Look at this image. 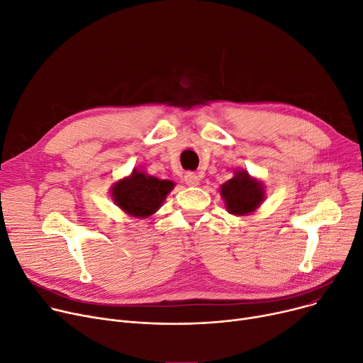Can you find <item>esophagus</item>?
I'll return each mask as SVG.
<instances>
[{"label":"esophagus","mask_w":363,"mask_h":363,"mask_svg":"<svg viewBox=\"0 0 363 363\" xmlns=\"http://www.w3.org/2000/svg\"><path fill=\"white\" fill-rule=\"evenodd\" d=\"M201 180V176H198L196 173H186L184 174V182L187 186H198Z\"/></svg>","instance_id":"esophagus-1"}]
</instances>
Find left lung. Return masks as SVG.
Instances as JSON below:
<instances>
[{"mask_svg": "<svg viewBox=\"0 0 363 363\" xmlns=\"http://www.w3.org/2000/svg\"><path fill=\"white\" fill-rule=\"evenodd\" d=\"M221 196L225 208L233 216H247L257 211L265 199L264 184L249 176L246 169H239L233 179L221 186Z\"/></svg>", "mask_w": 363, "mask_h": 363, "instance_id": "8db88e82", "label": "left lung"}]
</instances>
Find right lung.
I'll use <instances>...</instances> for the list:
<instances>
[{"label": "right lung", "mask_w": 363, "mask_h": 363, "mask_svg": "<svg viewBox=\"0 0 363 363\" xmlns=\"http://www.w3.org/2000/svg\"><path fill=\"white\" fill-rule=\"evenodd\" d=\"M173 189L174 183L172 180H160L135 168L129 177L114 183L111 196L125 214L147 218L155 214Z\"/></svg>", "instance_id": "right-lung-1"}]
</instances>
